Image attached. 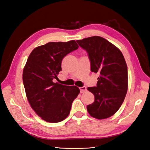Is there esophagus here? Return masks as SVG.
<instances>
[{"label":"esophagus","instance_id":"obj_1","mask_svg":"<svg viewBox=\"0 0 150 150\" xmlns=\"http://www.w3.org/2000/svg\"><path fill=\"white\" fill-rule=\"evenodd\" d=\"M79 89H80L81 93H83L86 92V91H87V88H86L85 87V86H83V87L79 88Z\"/></svg>","mask_w":150,"mask_h":150}]
</instances>
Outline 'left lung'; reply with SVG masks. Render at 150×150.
I'll use <instances>...</instances> for the list:
<instances>
[{
  "label": "left lung",
  "instance_id": "1",
  "mask_svg": "<svg viewBox=\"0 0 150 150\" xmlns=\"http://www.w3.org/2000/svg\"><path fill=\"white\" fill-rule=\"evenodd\" d=\"M88 53L91 71L99 74L96 87L88 90L94 101L87 106L91 116L104 120L112 116L123 103L128 91V68L120 50L99 36L76 40Z\"/></svg>",
  "mask_w": 150,
  "mask_h": 150
}]
</instances>
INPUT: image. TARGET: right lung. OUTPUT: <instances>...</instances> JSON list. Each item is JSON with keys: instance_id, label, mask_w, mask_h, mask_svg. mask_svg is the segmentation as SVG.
Wrapping results in <instances>:
<instances>
[{"instance_id": "1", "label": "right lung", "mask_w": 150, "mask_h": 150, "mask_svg": "<svg viewBox=\"0 0 150 150\" xmlns=\"http://www.w3.org/2000/svg\"><path fill=\"white\" fill-rule=\"evenodd\" d=\"M79 47L74 40L50 42L33 49L24 67L22 80L30 107L49 122L65 120L80 91L76 86L54 83L62 71V59Z\"/></svg>"}]
</instances>
